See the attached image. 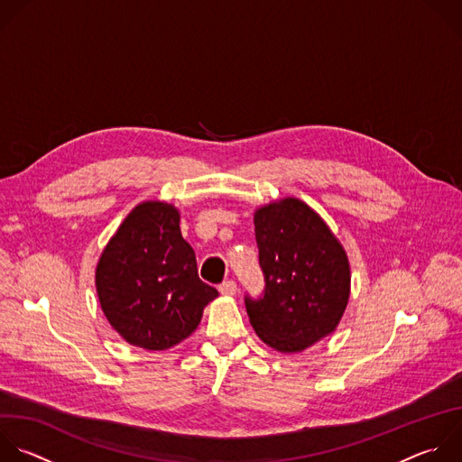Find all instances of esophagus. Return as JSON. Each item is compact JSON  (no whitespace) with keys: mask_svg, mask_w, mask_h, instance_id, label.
<instances>
[{"mask_svg":"<svg viewBox=\"0 0 462 462\" xmlns=\"http://www.w3.org/2000/svg\"><path fill=\"white\" fill-rule=\"evenodd\" d=\"M219 291H221L223 295H236V291H237L236 281H225V282H221V284H219Z\"/></svg>","mask_w":462,"mask_h":462,"instance_id":"obj_1","label":"esophagus"}]
</instances>
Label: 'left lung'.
Here are the masks:
<instances>
[{"label":"left lung","mask_w":462,"mask_h":462,"mask_svg":"<svg viewBox=\"0 0 462 462\" xmlns=\"http://www.w3.org/2000/svg\"><path fill=\"white\" fill-rule=\"evenodd\" d=\"M261 297H245L255 334L272 348L302 352L332 334L348 304L345 248L309 205L286 198L254 214Z\"/></svg>","instance_id":"obj_1"}]
</instances>
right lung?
<instances>
[{
    "instance_id": "obj_1",
    "label": "right lung",
    "mask_w": 462,
    "mask_h": 462,
    "mask_svg": "<svg viewBox=\"0 0 462 462\" xmlns=\"http://www.w3.org/2000/svg\"><path fill=\"white\" fill-rule=\"evenodd\" d=\"M103 314L130 345L167 350L201 323L219 291L198 275L174 205L144 201L121 223L96 268Z\"/></svg>"
}]
</instances>
